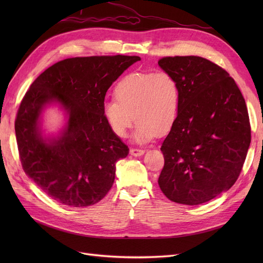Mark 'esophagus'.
Wrapping results in <instances>:
<instances>
[{
  "label": "esophagus",
  "mask_w": 263,
  "mask_h": 263,
  "mask_svg": "<svg viewBox=\"0 0 263 263\" xmlns=\"http://www.w3.org/2000/svg\"><path fill=\"white\" fill-rule=\"evenodd\" d=\"M144 153H145V150L140 149V148H131V149H130V154H131L132 156H135V157L142 156Z\"/></svg>",
  "instance_id": "1"
}]
</instances>
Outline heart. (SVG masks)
<instances>
[{"instance_id":"obj_1","label":"heart","mask_w":263,"mask_h":263,"mask_svg":"<svg viewBox=\"0 0 263 263\" xmlns=\"http://www.w3.org/2000/svg\"><path fill=\"white\" fill-rule=\"evenodd\" d=\"M115 99L103 103V115L112 132L123 139L134 120V140L153 141L170 133L178 120L181 89L170 72H131L121 78L114 88Z\"/></svg>"}]
</instances>
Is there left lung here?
I'll use <instances>...</instances> for the list:
<instances>
[{"label":"left lung","mask_w":263,"mask_h":263,"mask_svg":"<svg viewBox=\"0 0 263 263\" xmlns=\"http://www.w3.org/2000/svg\"><path fill=\"white\" fill-rule=\"evenodd\" d=\"M158 64L181 89L178 120L164 140L159 185L170 200L196 205L229 190L251 144L241 90L229 73L200 57H166Z\"/></svg>","instance_id":"left-lung-1"}]
</instances>
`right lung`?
<instances>
[{
	"label": "right lung",
	"mask_w": 263,
	"mask_h": 263,
	"mask_svg": "<svg viewBox=\"0 0 263 263\" xmlns=\"http://www.w3.org/2000/svg\"><path fill=\"white\" fill-rule=\"evenodd\" d=\"M137 61L119 54L67 59L46 69L25 92L15 121L19 158L25 174L52 199L82 208L112 187L115 164L129 148L110 130L103 103L113 82ZM52 101L64 106L68 122L61 138L47 143L37 123Z\"/></svg>",
	"instance_id": "add662e5"
}]
</instances>
